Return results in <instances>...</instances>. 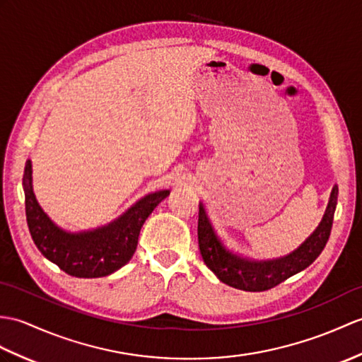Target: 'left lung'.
<instances>
[{"instance_id":"obj_1","label":"left lung","mask_w":362,"mask_h":362,"mask_svg":"<svg viewBox=\"0 0 362 362\" xmlns=\"http://www.w3.org/2000/svg\"><path fill=\"white\" fill-rule=\"evenodd\" d=\"M338 204V185L330 192L329 205L325 208L322 221L317 228L310 234L304 243L284 257L276 259H253L243 256L225 245L214 226L209 221L204 204H199V248L206 267L217 279L230 287L243 291H265L279 285L293 274L305 270L322 253L327 240L330 238L333 216Z\"/></svg>"}]
</instances>
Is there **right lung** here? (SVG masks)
I'll list each match as a JSON object with an SVG mask.
<instances>
[{"label":"right lung","mask_w":362,"mask_h":362,"mask_svg":"<svg viewBox=\"0 0 362 362\" xmlns=\"http://www.w3.org/2000/svg\"><path fill=\"white\" fill-rule=\"evenodd\" d=\"M26 219L30 236L46 259L75 277H103L120 270L136 253L143 223L170 189L148 194L115 221L86 231H66L40 206L32 185V160L23 175Z\"/></svg>","instance_id":"right-lung-1"}]
</instances>
